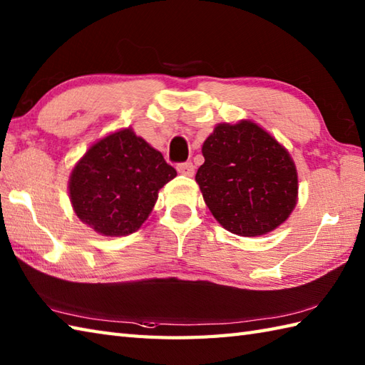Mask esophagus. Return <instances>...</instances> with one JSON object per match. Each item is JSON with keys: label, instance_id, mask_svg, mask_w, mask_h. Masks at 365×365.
I'll use <instances>...</instances> for the list:
<instances>
[{"label": "esophagus", "instance_id": "esophagus-1", "mask_svg": "<svg viewBox=\"0 0 365 365\" xmlns=\"http://www.w3.org/2000/svg\"><path fill=\"white\" fill-rule=\"evenodd\" d=\"M177 170L183 175H188L191 177L192 174H195V165H192L191 161H185V163H178L177 165Z\"/></svg>", "mask_w": 365, "mask_h": 365}]
</instances>
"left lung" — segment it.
Listing matches in <instances>:
<instances>
[{
    "instance_id": "1",
    "label": "left lung",
    "mask_w": 365,
    "mask_h": 365,
    "mask_svg": "<svg viewBox=\"0 0 365 365\" xmlns=\"http://www.w3.org/2000/svg\"><path fill=\"white\" fill-rule=\"evenodd\" d=\"M202 155L196 182L224 229L257 237L289 218L298 200L297 166L268 131L251 120L218 123Z\"/></svg>"
}]
</instances>
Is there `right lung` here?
<instances>
[{"mask_svg":"<svg viewBox=\"0 0 365 365\" xmlns=\"http://www.w3.org/2000/svg\"><path fill=\"white\" fill-rule=\"evenodd\" d=\"M177 170L131 128L100 139L76 163L68 196L76 216L105 237L133 234Z\"/></svg>","mask_w":365,"mask_h":365,"instance_id":"add662e5","label":"right lung"}]
</instances>
